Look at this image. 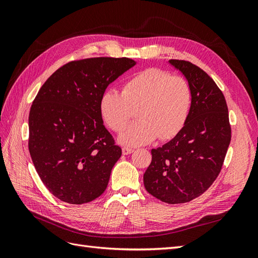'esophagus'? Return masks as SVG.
<instances>
[{"label":"esophagus","mask_w":258,"mask_h":258,"mask_svg":"<svg viewBox=\"0 0 258 258\" xmlns=\"http://www.w3.org/2000/svg\"><path fill=\"white\" fill-rule=\"evenodd\" d=\"M134 152H135V150H132V148L122 147V155H129V154H132Z\"/></svg>","instance_id":"esophagus-1"}]
</instances>
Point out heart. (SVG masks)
Segmentation results:
<instances>
[{
	"label": "heart",
	"mask_w": 258,
	"mask_h": 258,
	"mask_svg": "<svg viewBox=\"0 0 258 258\" xmlns=\"http://www.w3.org/2000/svg\"><path fill=\"white\" fill-rule=\"evenodd\" d=\"M192 95L190 86L181 76L159 69H148L124 83L121 93L106 90L99 102L100 114L108 128L119 132L137 111L138 121L124 129L119 143L140 146L159 137H175L188 118Z\"/></svg>",
	"instance_id": "b5f03b06"
}]
</instances>
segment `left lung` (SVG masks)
<instances>
[{"label":"left lung","instance_id":"left-lung-1","mask_svg":"<svg viewBox=\"0 0 258 258\" xmlns=\"http://www.w3.org/2000/svg\"><path fill=\"white\" fill-rule=\"evenodd\" d=\"M188 82L192 101L184 127L161 147L152 150L143 175L145 189L170 205L199 197L220 174L231 139L228 107L223 92L200 68L169 60Z\"/></svg>","mask_w":258,"mask_h":258}]
</instances>
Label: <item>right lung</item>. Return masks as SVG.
<instances>
[{
	"label": "right lung",
	"mask_w": 258,
	"mask_h": 258,
	"mask_svg": "<svg viewBox=\"0 0 258 258\" xmlns=\"http://www.w3.org/2000/svg\"><path fill=\"white\" fill-rule=\"evenodd\" d=\"M129 58H89L58 69L29 114V152L42 182L71 205L106 189L121 148L103 124L99 102L107 86L136 66Z\"/></svg>",
	"instance_id": "add662e5"
}]
</instances>
